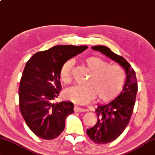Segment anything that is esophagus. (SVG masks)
Returning <instances> with one entry per match:
<instances>
[{"label":"esophagus","mask_w":155,"mask_h":155,"mask_svg":"<svg viewBox=\"0 0 155 155\" xmlns=\"http://www.w3.org/2000/svg\"><path fill=\"white\" fill-rule=\"evenodd\" d=\"M74 111H75V112H83V111H85L86 110L83 108H80L78 106H75Z\"/></svg>","instance_id":"34e87169"}]
</instances>
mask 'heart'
Segmentation results:
<instances>
[{
  "mask_svg": "<svg viewBox=\"0 0 155 155\" xmlns=\"http://www.w3.org/2000/svg\"><path fill=\"white\" fill-rule=\"evenodd\" d=\"M91 74L85 84L71 87L65 92L66 96L78 104H84L96 97L101 101H109L117 96L125 82L124 71L120 66L108 63L97 57H89L83 60ZM73 61L67 60L61 66L59 78L64 84L71 82V68Z\"/></svg>",
  "mask_w": 155,
  "mask_h": 155,
  "instance_id": "heart-1",
  "label": "heart"
}]
</instances>
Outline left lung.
Wrapping results in <instances>:
<instances>
[{
	"mask_svg": "<svg viewBox=\"0 0 155 155\" xmlns=\"http://www.w3.org/2000/svg\"><path fill=\"white\" fill-rule=\"evenodd\" d=\"M91 48L117 62L126 73V80L120 95L109 103L97 107L95 110L97 116L96 124L87 130V134L91 141L104 144L117 139L129 123L138 90L137 80L134 69L123 57L104 46H93Z\"/></svg>",
	"mask_w": 155,
	"mask_h": 155,
	"instance_id": "left-lung-1",
	"label": "left lung"
}]
</instances>
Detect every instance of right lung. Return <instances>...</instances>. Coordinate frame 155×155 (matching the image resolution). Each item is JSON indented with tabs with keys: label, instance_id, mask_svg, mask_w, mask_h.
<instances>
[{
	"label": "right lung",
	"instance_id": "1",
	"mask_svg": "<svg viewBox=\"0 0 155 155\" xmlns=\"http://www.w3.org/2000/svg\"><path fill=\"white\" fill-rule=\"evenodd\" d=\"M87 48L59 45L35 53L26 63L18 90L19 108L38 137L53 139L64 130L66 117L74 110L71 102H53L61 89L59 72L66 61Z\"/></svg>",
	"mask_w": 155,
	"mask_h": 155
}]
</instances>
